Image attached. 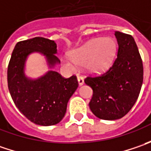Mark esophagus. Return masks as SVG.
Here are the masks:
<instances>
[{
	"instance_id": "34e87169",
	"label": "esophagus",
	"mask_w": 151,
	"mask_h": 151,
	"mask_svg": "<svg viewBox=\"0 0 151 151\" xmlns=\"http://www.w3.org/2000/svg\"><path fill=\"white\" fill-rule=\"evenodd\" d=\"M77 80H78L79 86H82V85L84 84V79H83V77H82V76H77Z\"/></svg>"
}]
</instances>
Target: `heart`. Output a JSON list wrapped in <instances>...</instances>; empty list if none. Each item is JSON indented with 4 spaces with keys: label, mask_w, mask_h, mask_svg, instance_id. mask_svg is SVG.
Returning <instances> with one entry per match:
<instances>
[{
    "label": "heart",
    "mask_w": 151,
    "mask_h": 151,
    "mask_svg": "<svg viewBox=\"0 0 151 151\" xmlns=\"http://www.w3.org/2000/svg\"><path fill=\"white\" fill-rule=\"evenodd\" d=\"M116 50V43L112 38H96L75 50L72 54L73 60L65 58L63 61L70 70H75L78 65H86L91 73H102L113 65Z\"/></svg>",
    "instance_id": "obj_1"
}]
</instances>
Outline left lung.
Segmentation results:
<instances>
[{
  "instance_id": "obj_1",
  "label": "left lung",
  "mask_w": 151,
  "mask_h": 151,
  "mask_svg": "<svg viewBox=\"0 0 151 151\" xmlns=\"http://www.w3.org/2000/svg\"><path fill=\"white\" fill-rule=\"evenodd\" d=\"M119 50L117 58L107 72L88 76L85 83L93 91L89 107L92 113L104 120H116L130 111L141 90L143 63L134 38L115 32Z\"/></svg>"
}]
</instances>
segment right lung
<instances>
[{
	"instance_id": "obj_1",
	"label": "right lung",
	"mask_w": 151,
	"mask_h": 151,
	"mask_svg": "<svg viewBox=\"0 0 151 151\" xmlns=\"http://www.w3.org/2000/svg\"><path fill=\"white\" fill-rule=\"evenodd\" d=\"M39 52L46 57L50 68L60 63L56 57L57 45L48 38H36L16 44L7 69V83L16 107L31 122L42 126L60 123L66 113L67 103L78 87L76 76L64 78L49 70L36 80L27 77L24 67L27 56Z\"/></svg>"
}]
</instances>
